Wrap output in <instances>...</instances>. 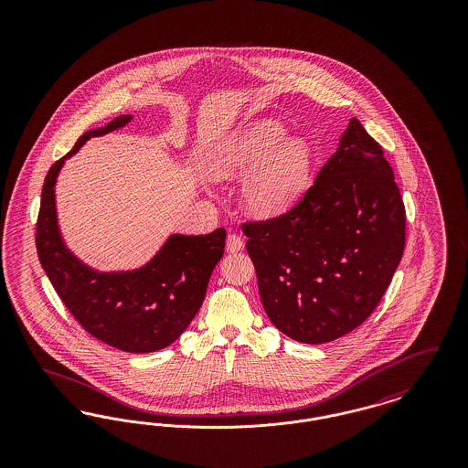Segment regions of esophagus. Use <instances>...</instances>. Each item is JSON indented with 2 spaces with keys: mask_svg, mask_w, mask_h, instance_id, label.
Instances as JSON below:
<instances>
[{
  "mask_svg": "<svg viewBox=\"0 0 468 468\" xmlns=\"http://www.w3.org/2000/svg\"><path fill=\"white\" fill-rule=\"evenodd\" d=\"M226 249H228V252H239V250H242V249H244L242 237L237 235V233H229L228 239H226Z\"/></svg>",
  "mask_w": 468,
  "mask_h": 468,
  "instance_id": "obj_1",
  "label": "esophagus"
}]
</instances>
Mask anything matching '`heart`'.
Here are the masks:
<instances>
[{
    "instance_id": "1",
    "label": "heart",
    "mask_w": 468,
    "mask_h": 468,
    "mask_svg": "<svg viewBox=\"0 0 468 468\" xmlns=\"http://www.w3.org/2000/svg\"><path fill=\"white\" fill-rule=\"evenodd\" d=\"M315 151L303 134L288 136V126L267 117L224 136L208 157L214 178L245 174L240 197L256 218L288 212L311 186Z\"/></svg>"
}]
</instances>
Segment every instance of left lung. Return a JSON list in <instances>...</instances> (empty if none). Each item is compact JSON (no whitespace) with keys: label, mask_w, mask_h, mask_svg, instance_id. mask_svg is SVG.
Wrapping results in <instances>:
<instances>
[{"label":"left lung","mask_w":468,"mask_h":468,"mask_svg":"<svg viewBox=\"0 0 468 468\" xmlns=\"http://www.w3.org/2000/svg\"><path fill=\"white\" fill-rule=\"evenodd\" d=\"M244 233L270 321L326 344L376 311L403 254L405 207L380 145L351 119L303 198Z\"/></svg>","instance_id":"1"}]
</instances>
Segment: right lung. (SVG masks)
I'll use <instances>...</instances> for the list:
<instances>
[{
  "label": "right lung",
  "instance_id": "add662e5",
  "mask_svg": "<svg viewBox=\"0 0 468 468\" xmlns=\"http://www.w3.org/2000/svg\"><path fill=\"white\" fill-rule=\"evenodd\" d=\"M124 113L82 134L45 177L37 250L68 311L94 338L124 353H154L174 344L200 311L212 270L224 254V228L208 235L172 233L156 254L132 270H98L68 247L58 218L56 184L67 163L94 136L132 122Z\"/></svg>",
  "mask_w": 468,
  "mask_h": 468
}]
</instances>
